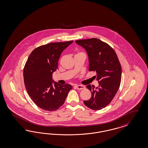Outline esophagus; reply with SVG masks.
Here are the masks:
<instances>
[{
    "label": "esophagus",
    "mask_w": 148,
    "mask_h": 148,
    "mask_svg": "<svg viewBox=\"0 0 148 148\" xmlns=\"http://www.w3.org/2000/svg\"><path fill=\"white\" fill-rule=\"evenodd\" d=\"M76 87L77 90H83L85 88V87L84 86V85H80V84L76 85Z\"/></svg>",
    "instance_id": "1"
}]
</instances>
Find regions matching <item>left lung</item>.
Here are the masks:
<instances>
[{"instance_id":"left-lung-1","label":"left lung","mask_w":148,"mask_h":148,"mask_svg":"<svg viewBox=\"0 0 148 148\" xmlns=\"http://www.w3.org/2000/svg\"><path fill=\"white\" fill-rule=\"evenodd\" d=\"M76 43L86 50L89 59V71H96L99 87L87 85L92 97L84 101L86 106L93 110L105 108L111 102L118 90L122 77V67L114 49L96 38L82 39Z\"/></svg>"}]
</instances>
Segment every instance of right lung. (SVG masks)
<instances>
[{"label": "right lung", "mask_w": 148, "mask_h": 148, "mask_svg": "<svg viewBox=\"0 0 148 148\" xmlns=\"http://www.w3.org/2000/svg\"><path fill=\"white\" fill-rule=\"evenodd\" d=\"M73 41L51 42L35 49L24 66L23 75L26 89L33 102L41 109L54 111L64 103L72 86L54 82L52 73L56 71L61 53Z\"/></svg>", "instance_id": "obj_1"}]
</instances>
